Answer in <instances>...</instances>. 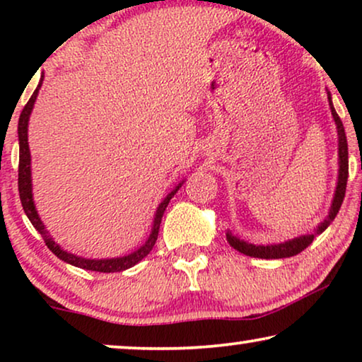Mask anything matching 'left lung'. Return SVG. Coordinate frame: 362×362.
<instances>
[{
    "instance_id": "left-lung-1",
    "label": "left lung",
    "mask_w": 362,
    "mask_h": 362,
    "mask_svg": "<svg viewBox=\"0 0 362 362\" xmlns=\"http://www.w3.org/2000/svg\"><path fill=\"white\" fill-rule=\"evenodd\" d=\"M329 98V107H331V115H333L334 122H336V128H338V153H339V176H338V186H336V192H334V199L333 204H331L329 214L326 219L321 222L316 229L315 234H321L326 227H328L331 222L334 221L336 214L339 212V207L343 204L344 194H346V185H348V175H349V161H348V140H346V133H344V127L343 122L338 113H336L333 102H331V95L328 93ZM315 234H306V235H300L296 239H291L288 242H284V244H275V245H254L249 244V242H244L240 239H237L227 232V240L229 244L234 247L235 250H239L240 254L249 255V257H257V259H285V257H293L296 254H300L301 250H305L311 242L315 239Z\"/></svg>"
}]
</instances>
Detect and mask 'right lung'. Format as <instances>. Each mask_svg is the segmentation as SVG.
<instances>
[{
  "label": "right lung",
  "mask_w": 362,
  "mask_h": 362,
  "mask_svg": "<svg viewBox=\"0 0 362 362\" xmlns=\"http://www.w3.org/2000/svg\"><path fill=\"white\" fill-rule=\"evenodd\" d=\"M37 86L36 90L29 98V102L24 105L21 117H19V123H18V135H19V168H18V189H19V199H21L23 209L26 212L28 219L31 221V224L36 227V230L42 235L44 242H46L47 249L52 252L54 255H57L59 259L67 262L74 267H81V269L86 270H92V272H103V274H113V272H122L130 269V267L136 265L138 262L150 254L153 247L156 244L158 239V232H160V224L163 219V214H165L168 202L171 201V197L176 194L180 186H176V189H173L170 194H168L160 206H158L155 221H153V229L151 234L148 237V240L145 242V245H141L140 249L133 252L130 255L125 257H118V259H103V260H92V259H83V257H77L74 254H69V252L62 250L56 242L52 240V237L49 235V232L44 227L42 221L39 219L36 207H34V201H33V186H31V153H29V145H28V122H29V115H31L34 102H36L37 92H39Z\"/></svg>",
  "instance_id": "right-lung-1"
}]
</instances>
